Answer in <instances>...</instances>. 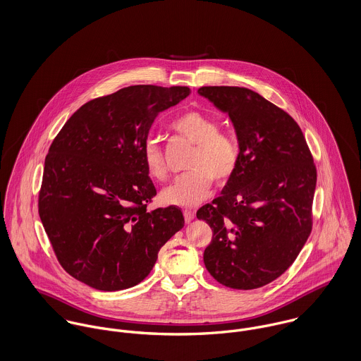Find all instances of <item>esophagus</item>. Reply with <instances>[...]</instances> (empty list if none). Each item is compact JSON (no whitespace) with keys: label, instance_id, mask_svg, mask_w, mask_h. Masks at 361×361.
<instances>
[{"label":"esophagus","instance_id":"esophagus-1","mask_svg":"<svg viewBox=\"0 0 361 361\" xmlns=\"http://www.w3.org/2000/svg\"><path fill=\"white\" fill-rule=\"evenodd\" d=\"M183 216H185L186 222H192L196 216V212L193 209H183Z\"/></svg>","mask_w":361,"mask_h":361}]
</instances>
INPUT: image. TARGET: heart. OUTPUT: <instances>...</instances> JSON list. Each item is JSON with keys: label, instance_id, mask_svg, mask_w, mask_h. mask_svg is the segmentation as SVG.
<instances>
[{"label": "heart", "instance_id": "obj_1", "mask_svg": "<svg viewBox=\"0 0 361 361\" xmlns=\"http://www.w3.org/2000/svg\"><path fill=\"white\" fill-rule=\"evenodd\" d=\"M171 128L195 145V150L188 164L190 172L162 192V202L172 206H197L208 196L212 180L225 185L233 178L240 162L239 143L231 133L219 130L214 116L200 109L182 111L172 119ZM143 162L152 179H166L168 168L157 142L149 140L145 145Z\"/></svg>", "mask_w": 361, "mask_h": 361}]
</instances>
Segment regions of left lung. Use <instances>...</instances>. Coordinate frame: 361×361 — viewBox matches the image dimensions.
I'll return each mask as SVG.
<instances>
[{"label": "left lung", "instance_id": "obj_1", "mask_svg": "<svg viewBox=\"0 0 361 361\" xmlns=\"http://www.w3.org/2000/svg\"><path fill=\"white\" fill-rule=\"evenodd\" d=\"M197 93L228 112L240 147L233 178L197 211L212 229L204 264L224 286L257 289L281 276L309 239L315 164L298 122L256 92L204 86Z\"/></svg>", "mask_w": 361, "mask_h": 361}]
</instances>
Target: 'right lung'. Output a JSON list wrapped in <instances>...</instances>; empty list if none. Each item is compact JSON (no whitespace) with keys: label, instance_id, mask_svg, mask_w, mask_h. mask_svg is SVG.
Returning <instances> with one entry per match:
<instances>
[{"label":"right lung","instance_id":"1","mask_svg":"<svg viewBox=\"0 0 361 361\" xmlns=\"http://www.w3.org/2000/svg\"><path fill=\"white\" fill-rule=\"evenodd\" d=\"M186 86L137 85L82 105L52 140L39 215L62 268L104 292L132 288L159 249L183 228L178 207L147 206L157 195L143 147L159 112Z\"/></svg>","mask_w":361,"mask_h":361}]
</instances>
